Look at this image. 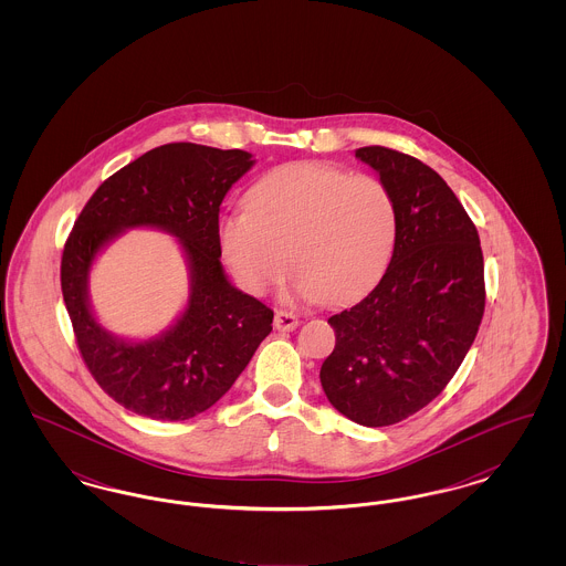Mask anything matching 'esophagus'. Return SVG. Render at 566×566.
Masks as SVG:
<instances>
[{
    "label": "esophagus",
    "mask_w": 566,
    "mask_h": 566,
    "mask_svg": "<svg viewBox=\"0 0 566 566\" xmlns=\"http://www.w3.org/2000/svg\"><path fill=\"white\" fill-rule=\"evenodd\" d=\"M273 326L277 331H295L298 326V318H296L293 312H286V310H277L275 312V318H273Z\"/></svg>",
    "instance_id": "esophagus-1"
}]
</instances>
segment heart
I'll return each mask as SVG.
<instances>
[{
    "instance_id": "1",
    "label": "heart",
    "mask_w": 566,
    "mask_h": 566,
    "mask_svg": "<svg viewBox=\"0 0 566 566\" xmlns=\"http://www.w3.org/2000/svg\"><path fill=\"white\" fill-rule=\"evenodd\" d=\"M245 208L220 220L218 238L250 295L277 284L291 259L296 295L344 305L376 286L395 250L397 203L376 176L291 163L248 190Z\"/></svg>"
}]
</instances>
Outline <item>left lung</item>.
Masks as SVG:
<instances>
[{"instance_id": "obj_1", "label": "left lung", "mask_w": 566, "mask_h": 566, "mask_svg": "<svg viewBox=\"0 0 566 566\" xmlns=\"http://www.w3.org/2000/svg\"><path fill=\"white\" fill-rule=\"evenodd\" d=\"M397 203V240L376 289L328 318L335 350L321 369L331 405L363 427H390L448 386L484 316L475 224L446 180L409 155L365 146Z\"/></svg>"}]
</instances>
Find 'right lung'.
Here are the masks:
<instances>
[{"label":"right lung","instance_id":"add662e5","mask_svg":"<svg viewBox=\"0 0 566 566\" xmlns=\"http://www.w3.org/2000/svg\"><path fill=\"white\" fill-rule=\"evenodd\" d=\"M254 165L245 150L178 142L118 169L84 206L61 259V291L82 358L116 403L178 422L210 409L271 333L273 312L235 289L220 263L218 212ZM174 234L190 268L186 312L150 340H125L94 318L87 275L96 254L127 228Z\"/></svg>","mask_w":566,"mask_h":566}]
</instances>
